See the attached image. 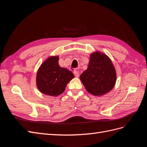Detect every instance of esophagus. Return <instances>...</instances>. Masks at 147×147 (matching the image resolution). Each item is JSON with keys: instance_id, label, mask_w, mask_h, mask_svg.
<instances>
[{"instance_id": "esophagus-1", "label": "esophagus", "mask_w": 147, "mask_h": 147, "mask_svg": "<svg viewBox=\"0 0 147 147\" xmlns=\"http://www.w3.org/2000/svg\"><path fill=\"white\" fill-rule=\"evenodd\" d=\"M74 75L76 77H79V72H78V71H77V70H74Z\"/></svg>"}]
</instances>
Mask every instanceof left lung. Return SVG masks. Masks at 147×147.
I'll return each mask as SVG.
<instances>
[{"label": "left lung", "mask_w": 147, "mask_h": 147, "mask_svg": "<svg viewBox=\"0 0 147 147\" xmlns=\"http://www.w3.org/2000/svg\"><path fill=\"white\" fill-rule=\"evenodd\" d=\"M80 78L88 92L101 96L112 90L117 75L109 57L100 52H96L91 55L88 69Z\"/></svg>", "instance_id": "8db88e82"}]
</instances>
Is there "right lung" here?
<instances>
[{
  "mask_svg": "<svg viewBox=\"0 0 147 147\" xmlns=\"http://www.w3.org/2000/svg\"><path fill=\"white\" fill-rule=\"evenodd\" d=\"M58 61V56L50 57L38 70L37 88L46 95L56 96L62 94L67 83L74 78L71 71L61 67Z\"/></svg>",
  "mask_w": 147,
  "mask_h": 147,
  "instance_id": "1",
  "label": "right lung"
}]
</instances>
